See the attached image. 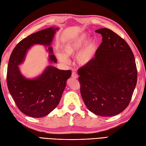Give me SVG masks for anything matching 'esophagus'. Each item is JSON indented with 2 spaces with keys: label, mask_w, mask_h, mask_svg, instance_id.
<instances>
[{
  "label": "esophagus",
  "mask_w": 146,
  "mask_h": 146,
  "mask_svg": "<svg viewBox=\"0 0 146 146\" xmlns=\"http://www.w3.org/2000/svg\"><path fill=\"white\" fill-rule=\"evenodd\" d=\"M71 77H72V78L74 79H76V78H78V75H77V73L76 72L73 71V72L72 73V75H71Z\"/></svg>",
  "instance_id": "esophagus-1"
}]
</instances>
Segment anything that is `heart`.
I'll return each instance as SVG.
<instances>
[{"label": "heart", "instance_id": "obj_1", "mask_svg": "<svg viewBox=\"0 0 146 146\" xmlns=\"http://www.w3.org/2000/svg\"><path fill=\"white\" fill-rule=\"evenodd\" d=\"M87 39V35L86 34H82L76 39L66 42L63 47L64 53H56L58 58L63 63H68L69 59L67 56H73L81 50L77 54L76 61L81 65L88 64L90 63L95 56L97 50V41L95 39L92 38L86 42Z\"/></svg>", "mask_w": 146, "mask_h": 146}]
</instances>
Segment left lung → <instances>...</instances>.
Masks as SVG:
<instances>
[{
  "mask_svg": "<svg viewBox=\"0 0 146 146\" xmlns=\"http://www.w3.org/2000/svg\"><path fill=\"white\" fill-rule=\"evenodd\" d=\"M102 42L95 57L78 70L80 92L88 109L110 117L127 107L137 84L134 54L123 38L109 29L95 31Z\"/></svg>",
  "mask_w": 146,
  "mask_h": 146,
  "instance_id": "1",
  "label": "left lung"
}]
</instances>
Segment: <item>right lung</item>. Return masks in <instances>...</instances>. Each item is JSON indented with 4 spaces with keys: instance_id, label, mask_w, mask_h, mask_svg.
Returning <instances> with one entry per match:
<instances>
[{
    "instance_id": "add662e5",
    "label": "right lung",
    "mask_w": 146,
    "mask_h": 146,
    "mask_svg": "<svg viewBox=\"0 0 146 146\" xmlns=\"http://www.w3.org/2000/svg\"><path fill=\"white\" fill-rule=\"evenodd\" d=\"M58 28L51 27L32 34L18 43L9 58L7 83L9 91L21 111L31 117L47 115L60 103L70 70H61L48 66L35 79H27L21 75L19 65L23 63L27 51L35 44L49 46ZM49 61L56 63L52 48H48Z\"/></svg>"
}]
</instances>
